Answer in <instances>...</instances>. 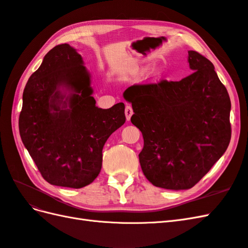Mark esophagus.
<instances>
[{
    "mask_svg": "<svg viewBox=\"0 0 248 248\" xmlns=\"http://www.w3.org/2000/svg\"><path fill=\"white\" fill-rule=\"evenodd\" d=\"M132 113H134V110H132L131 106L126 105V107H125V116H126V120L129 121L130 118H131V116H132Z\"/></svg>",
    "mask_w": 248,
    "mask_h": 248,
    "instance_id": "obj_1",
    "label": "esophagus"
}]
</instances>
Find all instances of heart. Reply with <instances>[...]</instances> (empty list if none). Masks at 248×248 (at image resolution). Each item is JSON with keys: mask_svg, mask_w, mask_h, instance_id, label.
Segmentation results:
<instances>
[{"mask_svg": "<svg viewBox=\"0 0 248 248\" xmlns=\"http://www.w3.org/2000/svg\"><path fill=\"white\" fill-rule=\"evenodd\" d=\"M161 77V72L160 71H155L154 74V78H159Z\"/></svg>", "mask_w": 248, "mask_h": 248, "instance_id": "b5f03b06", "label": "heart"}]
</instances>
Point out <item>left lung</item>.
<instances>
[{
	"label": "left lung",
	"instance_id": "1",
	"mask_svg": "<svg viewBox=\"0 0 248 248\" xmlns=\"http://www.w3.org/2000/svg\"><path fill=\"white\" fill-rule=\"evenodd\" d=\"M188 63L194 72L181 81L135 84L123 93L144 139L142 171L165 189L195 186L231 142V99L214 64L194 50Z\"/></svg>",
	"mask_w": 248,
	"mask_h": 248
}]
</instances>
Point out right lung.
<instances>
[{"mask_svg":"<svg viewBox=\"0 0 248 248\" xmlns=\"http://www.w3.org/2000/svg\"><path fill=\"white\" fill-rule=\"evenodd\" d=\"M93 93L82 57L68 44L48 51L29 78L20 136L48 183L82 188L93 182L101 171L105 142L125 123L124 103L102 109L95 106Z\"/></svg>","mask_w":248,"mask_h":248,"instance_id":"1","label":"right lung"}]
</instances>
